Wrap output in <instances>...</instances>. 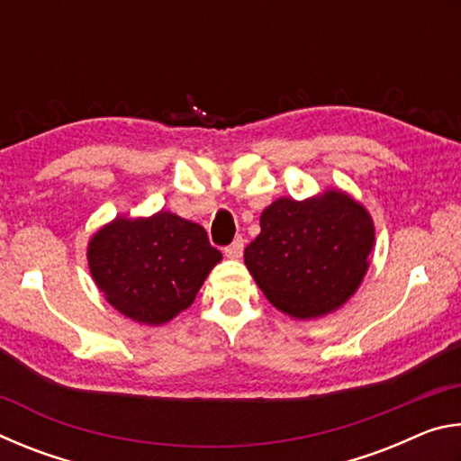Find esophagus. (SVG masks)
Wrapping results in <instances>:
<instances>
[{
	"mask_svg": "<svg viewBox=\"0 0 461 461\" xmlns=\"http://www.w3.org/2000/svg\"><path fill=\"white\" fill-rule=\"evenodd\" d=\"M241 252H244V240L241 238L233 240L231 244L225 248V256H228V258H240Z\"/></svg>",
	"mask_w": 461,
	"mask_h": 461,
	"instance_id": "esophagus-1",
	"label": "esophagus"
}]
</instances>
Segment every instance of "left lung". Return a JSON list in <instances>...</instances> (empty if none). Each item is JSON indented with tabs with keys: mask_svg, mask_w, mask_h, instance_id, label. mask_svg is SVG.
<instances>
[{
	"mask_svg": "<svg viewBox=\"0 0 461 461\" xmlns=\"http://www.w3.org/2000/svg\"><path fill=\"white\" fill-rule=\"evenodd\" d=\"M374 223L364 205L338 189L317 197L276 199L260 215V233L244 262L278 311L315 319L339 309L368 270Z\"/></svg>",
	"mask_w": 461,
	"mask_h": 461,
	"instance_id": "8db88e82",
	"label": "left lung"
}]
</instances>
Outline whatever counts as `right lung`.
<instances>
[{"label":"right lung","instance_id":"add662e5","mask_svg":"<svg viewBox=\"0 0 461 461\" xmlns=\"http://www.w3.org/2000/svg\"><path fill=\"white\" fill-rule=\"evenodd\" d=\"M87 260L109 305L138 323L162 325L193 305L221 252L199 223L158 212L115 217L91 238Z\"/></svg>","mask_w":461,"mask_h":461}]
</instances>
